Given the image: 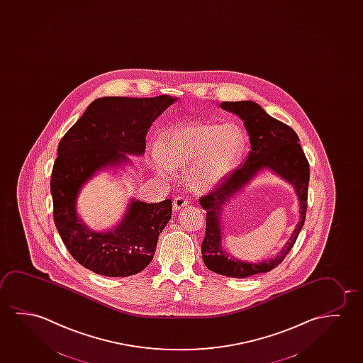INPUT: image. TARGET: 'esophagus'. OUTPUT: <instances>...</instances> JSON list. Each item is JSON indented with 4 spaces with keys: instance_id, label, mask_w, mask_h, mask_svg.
<instances>
[{
    "instance_id": "1",
    "label": "esophagus",
    "mask_w": 363,
    "mask_h": 363,
    "mask_svg": "<svg viewBox=\"0 0 363 363\" xmlns=\"http://www.w3.org/2000/svg\"><path fill=\"white\" fill-rule=\"evenodd\" d=\"M189 205V201L186 200L182 196H177L174 200V208L176 211L181 210L184 206Z\"/></svg>"
}]
</instances>
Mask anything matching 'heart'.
<instances>
[{
	"label": "heart",
	"mask_w": 363,
	"mask_h": 363,
	"mask_svg": "<svg viewBox=\"0 0 363 363\" xmlns=\"http://www.w3.org/2000/svg\"><path fill=\"white\" fill-rule=\"evenodd\" d=\"M245 151V137L232 123H189L174 127L163 137L151 157L153 169L171 177L174 168L189 166L187 179L196 191L221 184L235 171Z\"/></svg>",
	"instance_id": "1"
}]
</instances>
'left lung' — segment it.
<instances>
[{
	"label": "left lung",
	"mask_w": 363,
	"mask_h": 363,
	"mask_svg": "<svg viewBox=\"0 0 363 363\" xmlns=\"http://www.w3.org/2000/svg\"><path fill=\"white\" fill-rule=\"evenodd\" d=\"M223 110L230 111L245 122L251 143L246 162L228 174L210 194L202 196L200 203L206 211V235L202 242V258L206 267L216 274L245 279L252 274L269 272L284 261L294 247L303 227L307 212L310 164L301 147L297 133L284 122L268 115L252 101L222 102ZM268 167L294 186L301 200V222L281 252L269 262L243 263L231 258L220 246L221 207L232 195L240 190L259 170Z\"/></svg>",
	"instance_id": "8db88e82"
}]
</instances>
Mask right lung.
Listing matches in <instances>:
<instances>
[{"mask_svg": "<svg viewBox=\"0 0 363 363\" xmlns=\"http://www.w3.org/2000/svg\"><path fill=\"white\" fill-rule=\"evenodd\" d=\"M176 100L167 95L97 99L58 143L51 176L53 220L71 256L95 274L127 277L145 269L171 218L172 201L131 200L115 228L95 232L76 212L79 191L97 171L130 162L127 155H143L150 127Z\"/></svg>", "mask_w": 363, "mask_h": 363, "instance_id": "right-lung-1", "label": "right lung"}]
</instances>
